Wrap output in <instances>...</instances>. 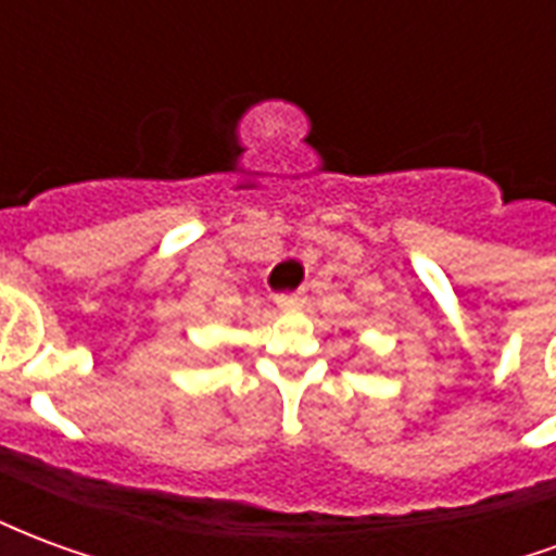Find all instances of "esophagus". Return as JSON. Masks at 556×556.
I'll return each instance as SVG.
<instances>
[{
    "label": "esophagus",
    "mask_w": 556,
    "mask_h": 556,
    "mask_svg": "<svg viewBox=\"0 0 556 556\" xmlns=\"http://www.w3.org/2000/svg\"><path fill=\"white\" fill-rule=\"evenodd\" d=\"M277 306H279V309H286V313H291V309H301V306H303V294H301V291L277 294Z\"/></svg>",
    "instance_id": "34e87169"
}]
</instances>
